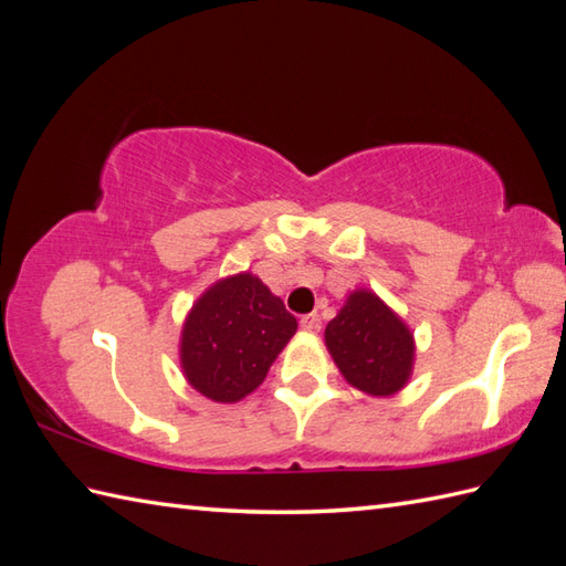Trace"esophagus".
I'll return each mask as SVG.
<instances>
[{"label":"esophagus","instance_id":"34e87169","mask_svg":"<svg viewBox=\"0 0 566 566\" xmlns=\"http://www.w3.org/2000/svg\"><path fill=\"white\" fill-rule=\"evenodd\" d=\"M302 328L304 331H318L321 328V316L318 314H306V316H302Z\"/></svg>","mask_w":566,"mask_h":566}]
</instances>
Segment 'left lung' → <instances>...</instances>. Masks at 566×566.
<instances>
[{"label":"left lung","instance_id":"1","mask_svg":"<svg viewBox=\"0 0 566 566\" xmlns=\"http://www.w3.org/2000/svg\"><path fill=\"white\" fill-rule=\"evenodd\" d=\"M326 345L353 387L371 396L399 391L413 365V335L371 292H355L326 326Z\"/></svg>","mask_w":566,"mask_h":566}]
</instances>
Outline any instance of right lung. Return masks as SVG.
Returning a JSON list of instances; mask_svg holds the SVG:
<instances>
[{"label":"right lung","instance_id":"add662e5","mask_svg":"<svg viewBox=\"0 0 566 566\" xmlns=\"http://www.w3.org/2000/svg\"><path fill=\"white\" fill-rule=\"evenodd\" d=\"M296 333V318L258 276L213 284L182 331V369L207 399L233 403L255 391Z\"/></svg>","mask_w":566,"mask_h":566}]
</instances>
